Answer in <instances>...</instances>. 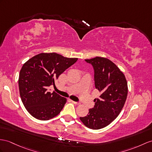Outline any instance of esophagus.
Masks as SVG:
<instances>
[{"label": "esophagus", "mask_w": 152, "mask_h": 152, "mask_svg": "<svg viewBox=\"0 0 152 152\" xmlns=\"http://www.w3.org/2000/svg\"><path fill=\"white\" fill-rule=\"evenodd\" d=\"M71 101L72 102V103H73V104H76V105L80 104V103L78 102H75V101Z\"/></svg>", "instance_id": "obj_1"}]
</instances>
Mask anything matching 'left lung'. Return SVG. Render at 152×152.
Masks as SVG:
<instances>
[{"instance_id":"left-lung-1","label":"left lung","mask_w":152,"mask_h":152,"mask_svg":"<svg viewBox=\"0 0 152 152\" xmlns=\"http://www.w3.org/2000/svg\"><path fill=\"white\" fill-rule=\"evenodd\" d=\"M85 61L94 69L95 88L101 93L95 99V106L86 116L80 117L86 127L99 129L116 119L124 105L128 95V84L124 73L109 59L96 57Z\"/></svg>"}]
</instances>
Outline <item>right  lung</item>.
I'll return each mask as SVG.
<instances>
[{
  "label": "right lung",
  "mask_w": 152,
  "mask_h": 152,
  "mask_svg": "<svg viewBox=\"0 0 152 152\" xmlns=\"http://www.w3.org/2000/svg\"><path fill=\"white\" fill-rule=\"evenodd\" d=\"M77 60L56 53H41L23 64L18 77L20 95L26 109L33 117L47 121L61 112L67 99L48 89Z\"/></svg>",
  "instance_id": "add662e5"
}]
</instances>
